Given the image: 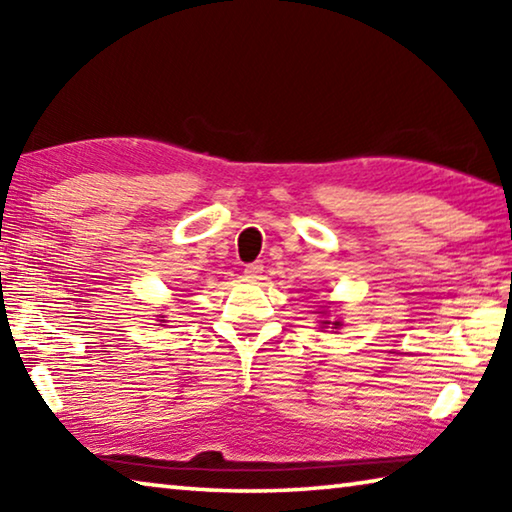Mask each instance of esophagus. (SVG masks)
I'll list each match as a JSON object with an SVG mask.
<instances>
[{
    "instance_id": "34e87169",
    "label": "esophagus",
    "mask_w": 512,
    "mask_h": 512,
    "mask_svg": "<svg viewBox=\"0 0 512 512\" xmlns=\"http://www.w3.org/2000/svg\"><path fill=\"white\" fill-rule=\"evenodd\" d=\"M264 273V264L262 262H253V264H246L244 268V275L248 277V280H259Z\"/></svg>"
}]
</instances>
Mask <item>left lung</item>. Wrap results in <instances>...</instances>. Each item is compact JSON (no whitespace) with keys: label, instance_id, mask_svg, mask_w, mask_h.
I'll return each mask as SVG.
<instances>
[{"label":"left lung","instance_id":"8db88e82","mask_svg":"<svg viewBox=\"0 0 512 512\" xmlns=\"http://www.w3.org/2000/svg\"><path fill=\"white\" fill-rule=\"evenodd\" d=\"M323 325H332V329H339L341 320H334V323H332V320H323Z\"/></svg>","mask_w":512,"mask_h":512}]
</instances>
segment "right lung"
I'll list each match as a JSON object with an SVG mask.
<instances>
[{
	"mask_svg": "<svg viewBox=\"0 0 512 512\" xmlns=\"http://www.w3.org/2000/svg\"><path fill=\"white\" fill-rule=\"evenodd\" d=\"M160 318H162V316H160Z\"/></svg>",
	"mask_w": 512,
	"mask_h": 512,
	"instance_id": "1",
	"label": "right lung"
}]
</instances>
